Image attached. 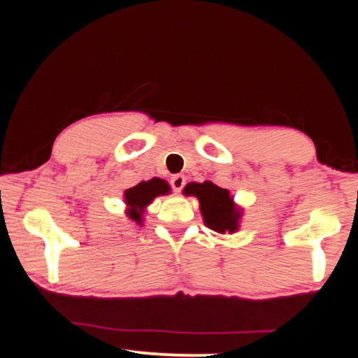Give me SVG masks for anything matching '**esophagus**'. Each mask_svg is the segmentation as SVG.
Here are the masks:
<instances>
[{"mask_svg": "<svg viewBox=\"0 0 358 358\" xmlns=\"http://www.w3.org/2000/svg\"><path fill=\"white\" fill-rule=\"evenodd\" d=\"M171 183H172L173 191L175 192H180L185 187V185H186V178L183 177V175H175Z\"/></svg>", "mask_w": 358, "mask_h": 358, "instance_id": "esophagus-1", "label": "esophagus"}]
</instances>
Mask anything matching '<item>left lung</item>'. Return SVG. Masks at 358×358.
Wrapping results in <instances>:
<instances>
[{"label":"left lung","instance_id":"obj_1","mask_svg":"<svg viewBox=\"0 0 358 358\" xmlns=\"http://www.w3.org/2000/svg\"><path fill=\"white\" fill-rule=\"evenodd\" d=\"M183 192L186 196H196L199 199L205 226L220 234H234L238 230L241 211L235 207L229 189L216 186L211 181H203L189 183Z\"/></svg>","mask_w":358,"mask_h":358}]
</instances>
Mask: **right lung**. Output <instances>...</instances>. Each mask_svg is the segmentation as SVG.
Here are the masks:
<instances>
[{
  "mask_svg": "<svg viewBox=\"0 0 358 358\" xmlns=\"http://www.w3.org/2000/svg\"><path fill=\"white\" fill-rule=\"evenodd\" d=\"M171 191V186L167 181L161 178H151L148 181H141V183L129 187L124 191V202L128 205L126 215L132 221L142 226V216L145 213V207L153 202V199L157 196H164Z\"/></svg>",
  "mask_w": 358,
  "mask_h": 358,
  "instance_id": "1",
  "label": "right lung"
}]
</instances>
